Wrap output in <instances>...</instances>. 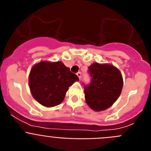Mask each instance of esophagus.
Segmentation results:
<instances>
[{
	"mask_svg": "<svg viewBox=\"0 0 151 151\" xmlns=\"http://www.w3.org/2000/svg\"><path fill=\"white\" fill-rule=\"evenodd\" d=\"M77 76H78V78H79V79H81V76H82V73H80V72H78V73H77Z\"/></svg>",
	"mask_w": 151,
	"mask_h": 151,
	"instance_id": "esophagus-1",
	"label": "esophagus"
}]
</instances>
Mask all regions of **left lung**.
<instances>
[{
  "label": "left lung",
  "mask_w": 151,
  "mask_h": 151,
  "mask_svg": "<svg viewBox=\"0 0 151 151\" xmlns=\"http://www.w3.org/2000/svg\"><path fill=\"white\" fill-rule=\"evenodd\" d=\"M88 71L91 82L85 86V101L94 111L106 110L116 101L122 92V73L111 64L98 63H92Z\"/></svg>",
  "instance_id": "left-lung-1"
}]
</instances>
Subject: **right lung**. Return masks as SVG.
Listing matches in <instances>:
<instances>
[{
    "instance_id": "obj_1",
    "label": "right lung",
    "mask_w": 151,
    "mask_h": 151,
    "mask_svg": "<svg viewBox=\"0 0 151 151\" xmlns=\"http://www.w3.org/2000/svg\"><path fill=\"white\" fill-rule=\"evenodd\" d=\"M78 77L61 61H41L31 69L29 85L33 97L47 107L60 104L66 91Z\"/></svg>"
}]
</instances>
